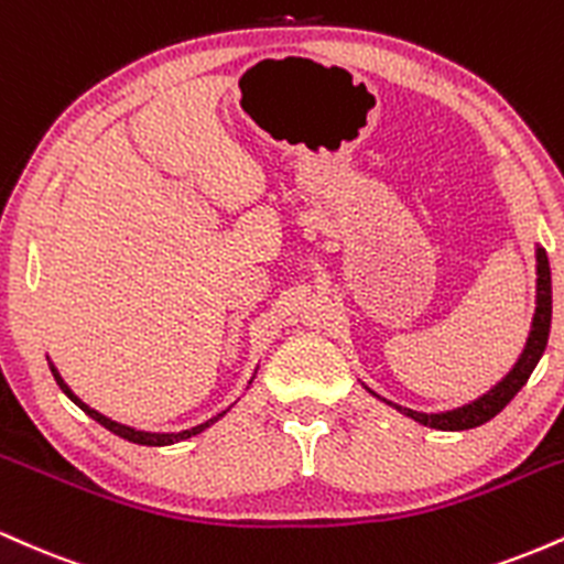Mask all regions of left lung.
Here are the masks:
<instances>
[{
  "label": "left lung",
  "mask_w": 564,
  "mask_h": 564,
  "mask_svg": "<svg viewBox=\"0 0 564 564\" xmlns=\"http://www.w3.org/2000/svg\"><path fill=\"white\" fill-rule=\"evenodd\" d=\"M535 273H539V281H535V313H533V326H530V334H528V341H525V349H522V355L517 358V364L511 371L503 377L494 390H488L482 394V398L471 400V403L462 405V408H453V411H443V413H422V411H411V408H403V405H394L390 400H384L387 405L398 408L400 413H405V416H411L413 422L424 424V426H432V430H443V432H462V430H475V426H480L485 422H490V419L496 416V413H501L503 408L511 398H514L517 392L525 387V381L530 379V373H533V368L539 366L543 349H546V341H549V328H552V270H549V257L546 251L535 249Z\"/></svg>",
  "instance_id": "8db88e82"
}]
</instances>
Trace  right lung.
Segmentation results:
<instances>
[{
    "label": "right lung",
    "mask_w": 564,
    "mask_h": 564,
    "mask_svg": "<svg viewBox=\"0 0 564 564\" xmlns=\"http://www.w3.org/2000/svg\"><path fill=\"white\" fill-rule=\"evenodd\" d=\"M50 371H53V377H55V381H57V387H61V390L66 392L68 398L74 400V403L79 405L82 411L87 413L89 419H95L97 424H102V426H106L108 432H113V435H119V437L129 440V443H138V445H172V443H180V440H187V437L198 435V432H204L206 426L215 424L219 416H225V411H223V413H217L215 419H209V422H204V424L193 426V430H183V432H142V430H132V426H124V424H119V422H111V419H108V416H102V413H97L95 408H89L87 403H82V400L76 398L74 392H70V387L66 384V381H63V377H61V373H57V368H55L53 364H50Z\"/></svg>",
    "instance_id": "1"
}]
</instances>
